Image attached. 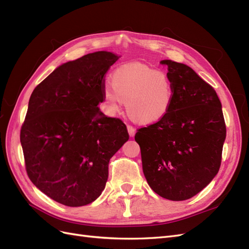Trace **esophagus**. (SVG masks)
Instances as JSON below:
<instances>
[{
	"label": "esophagus",
	"instance_id": "esophagus-1",
	"mask_svg": "<svg viewBox=\"0 0 249 249\" xmlns=\"http://www.w3.org/2000/svg\"><path fill=\"white\" fill-rule=\"evenodd\" d=\"M126 129H127V132H129L130 136L134 137L135 136V133H136V130H135L132 125H126Z\"/></svg>",
	"mask_w": 249,
	"mask_h": 249
}]
</instances>
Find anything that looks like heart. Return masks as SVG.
<instances>
[{
    "mask_svg": "<svg viewBox=\"0 0 249 249\" xmlns=\"http://www.w3.org/2000/svg\"><path fill=\"white\" fill-rule=\"evenodd\" d=\"M111 86L103 89L105 108L115 114L125 102L129 116L138 124L160 122L169 112L175 88L166 72L142 64H124L111 74Z\"/></svg>",
    "mask_w": 249,
    "mask_h": 249,
    "instance_id": "1",
    "label": "heart"
}]
</instances>
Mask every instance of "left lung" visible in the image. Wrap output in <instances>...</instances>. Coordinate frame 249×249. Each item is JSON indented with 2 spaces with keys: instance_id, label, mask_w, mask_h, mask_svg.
<instances>
[{
  "instance_id": "obj_1",
  "label": "left lung",
  "mask_w": 249,
  "mask_h": 249,
  "mask_svg": "<svg viewBox=\"0 0 249 249\" xmlns=\"http://www.w3.org/2000/svg\"><path fill=\"white\" fill-rule=\"evenodd\" d=\"M175 97L167 115L141 127L135 140L149 187L169 200H186L219 170L227 127L219 97L190 66L162 60Z\"/></svg>"
}]
</instances>
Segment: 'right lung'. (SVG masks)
<instances>
[{"instance_id": "obj_1", "label": "right lung", "mask_w": 249, "mask_h": 249, "mask_svg": "<svg viewBox=\"0 0 249 249\" xmlns=\"http://www.w3.org/2000/svg\"><path fill=\"white\" fill-rule=\"evenodd\" d=\"M119 58L99 51L63 63L30 96L20 130L27 173L64 206H85L100 196L110 159L129 140L122 120L99 108L105 73Z\"/></svg>"}]
</instances>
